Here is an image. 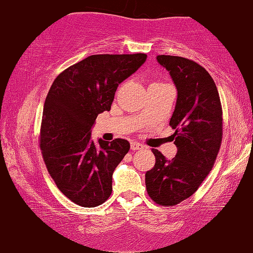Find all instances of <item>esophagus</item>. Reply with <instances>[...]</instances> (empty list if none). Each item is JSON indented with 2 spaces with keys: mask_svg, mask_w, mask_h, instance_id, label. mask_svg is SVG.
Wrapping results in <instances>:
<instances>
[{
  "mask_svg": "<svg viewBox=\"0 0 253 253\" xmlns=\"http://www.w3.org/2000/svg\"><path fill=\"white\" fill-rule=\"evenodd\" d=\"M145 147L143 145V144H139V143H137V142H133L130 144V148H131V151H137V150H143V148Z\"/></svg>",
  "mask_w": 253,
  "mask_h": 253,
  "instance_id": "1",
  "label": "esophagus"
}]
</instances>
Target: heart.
Segmentation results:
<instances>
[{
	"instance_id": "b5f03b06",
	"label": "heart",
	"mask_w": 253,
	"mask_h": 253,
	"mask_svg": "<svg viewBox=\"0 0 253 253\" xmlns=\"http://www.w3.org/2000/svg\"><path fill=\"white\" fill-rule=\"evenodd\" d=\"M162 85H167V84L166 83H162V82H153L150 85V87L151 86H162Z\"/></svg>"
}]
</instances>
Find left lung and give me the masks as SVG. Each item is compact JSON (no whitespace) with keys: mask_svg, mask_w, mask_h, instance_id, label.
Segmentation results:
<instances>
[{"mask_svg":"<svg viewBox=\"0 0 253 253\" xmlns=\"http://www.w3.org/2000/svg\"><path fill=\"white\" fill-rule=\"evenodd\" d=\"M169 71L178 98L170 126L177 154L167 160L152 150L155 164L145 174L147 194L160 206H174L189 198L213 169L223 137L219 94L210 73L191 59L159 55Z\"/></svg>","mask_w":253,"mask_h":253,"instance_id":"1","label":"left lung"}]
</instances>
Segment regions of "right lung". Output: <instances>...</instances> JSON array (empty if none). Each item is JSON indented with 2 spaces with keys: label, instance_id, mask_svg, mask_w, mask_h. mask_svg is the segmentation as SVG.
Segmentation results:
<instances>
[{
  "label": "right lung",
  "instance_id": "right-lung-1",
  "mask_svg": "<svg viewBox=\"0 0 253 253\" xmlns=\"http://www.w3.org/2000/svg\"><path fill=\"white\" fill-rule=\"evenodd\" d=\"M146 54L91 55L64 70L45 100L39 145L48 173L76 205L95 207L109 198L112 173L129 151L126 139L91 141L98 115L109 111L124 80Z\"/></svg>",
  "mask_w": 253,
  "mask_h": 253
}]
</instances>
